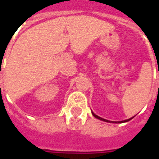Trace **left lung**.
<instances>
[{"label": "left lung", "instance_id": "left-lung-1", "mask_svg": "<svg viewBox=\"0 0 159 159\" xmlns=\"http://www.w3.org/2000/svg\"><path fill=\"white\" fill-rule=\"evenodd\" d=\"M92 113H93V116H94V117H95L96 118H98V119H99V120H102V121H104V122H107V123H108V122H110V121H108V120H106V119H104V118H102V117H98V115L94 114V113H93V112H92ZM132 118H133V117H131V118H129V119L124 120V121H121V122H119V123H125V122H128V121H129V120H131V119H132Z\"/></svg>", "mask_w": 159, "mask_h": 159}]
</instances>
